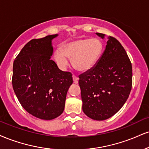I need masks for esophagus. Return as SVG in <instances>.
I'll return each instance as SVG.
<instances>
[{"mask_svg":"<svg viewBox=\"0 0 149 149\" xmlns=\"http://www.w3.org/2000/svg\"><path fill=\"white\" fill-rule=\"evenodd\" d=\"M78 79H79V78H78L76 76H75V75H73V82H74V83H76V84L78 83Z\"/></svg>","mask_w":149,"mask_h":149,"instance_id":"34e87169","label":"esophagus"}]
</instances>
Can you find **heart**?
<instances>
[{"label":"heart","instance_id":"1","mask_svg":"<svg viewBox=\"0 0 149 149\" xmlns=\"http://www.w3.org/2000/svg\"><path fill=\"white\" fill-rule=\"evenodd\" d=\"M103 44L96 38L78 39L61 46L53 53V57L58 67L64 70L71 59L73 67L80 71L92 70L101 56Z\"/></svg>","mask_w":149,"mask_h":149}]
</instances>
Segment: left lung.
I'll return each instance as SVG.
<instances>
[{"mask_svg": "<svg viewBox=\"0 0 149 149\" xmlns=\"http://www.w3.org/2000/svg\"><path fill=\"white\" fill-rule=\"evenodd\" d=\"M103 39L105 35L96 33ZM132 69L124 48L109 36L105 51L92 70L79 76L82 110L91 119L103 121L119 111L132 88Z\"/></svg>", "mask_w": 149, "mask_h": 149, "instance_id": "1", "label": "left lung"}]
</instances>
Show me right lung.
Instances as JSON below:
<instances>
[{
  "label": "right lung",
  "mask_w": 149,
  "mask_h": 149,
  "mask_svg": "<svg viewBox=\"0 0 149 149\" xmlns=\"http://www.w3.org/2000/svg\"><path fill=\"white\" fill-rule=\"evenodd\" d=\"M34 39L24 46L13 64L12 86L19 103L35 117L51 120L63 112L71 73L62 71L51 60L52 39Z\"/></svg>",
  "instance_id": "right-lung-1"
}]
</instances>
